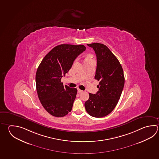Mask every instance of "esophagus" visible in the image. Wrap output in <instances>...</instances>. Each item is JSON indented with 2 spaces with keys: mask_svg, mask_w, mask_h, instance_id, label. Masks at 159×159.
I'll use <instances>...</instances> for the list:
<instances>
[{
  "mask_svg": "<svg viewBox=\"0 0 159 159\" xmlns=\"http://www.w3.org/2000/svg\"><path fill=\"white\" fill-rule=\"evenodd\" d=\"M83 92V90H80V89H78V93H82V92Z\"/></svg>",
  "mask_w": 159,
  "mask_h": 159,
  "instance_id": "esophagus-1",
  "label": "esophagus"
}]
</instances>
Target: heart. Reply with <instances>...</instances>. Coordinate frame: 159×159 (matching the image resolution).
Wrapping results in <instances>:
<instances>
[{"instance_id": "heart-1", "label": "heart", "mask_w": 159, "mask_h": 159, "mask_svg": "<svg viewBox=\"0 0 159 159\" xmlns=\"http://www.w3.org/2000/svg\"><path fill=\"white\" fill-rule=\"evenodd\" d=\"M92 55H90V54H89V55H88L87 57H86V58H85V60H90V59H92Z\"/></svg>"}]
</instances>
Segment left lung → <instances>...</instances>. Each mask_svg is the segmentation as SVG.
<instances>
[{"label":"left lung","instance_id":"1","mask_svg":"<svg viewBox=\"0 0 159 159\" xmlns=\"http://www.w3.org/2000/svg\"><path fill=\"white\" fill-rule=\"evenodd\" d=\"M93 48L97 57L95 79L99 81L96 94L89 93L85 107L90 116L103 117L117 105L124 86V75L119 60L106 45L98 43L87 44Z\"/></svg>","mask_w":159,"mask_h":159}]
</instances>
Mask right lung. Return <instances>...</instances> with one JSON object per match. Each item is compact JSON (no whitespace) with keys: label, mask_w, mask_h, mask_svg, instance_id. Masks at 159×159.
I'll list each match as a JSON object with an SVG mask.
<instances>
[{"label":"right lung","mask_w":159,"mask_h":159,"mask_svg":"<svg viewBox=\"0 0 159 159\" xmlns=\"http://www.w3.org/2000/svg\"><path fill=\"white\" fill-rule=\"evenodd\" d=\"M85 49L84 45H57L39 65L35 76L38 96L43 107L52 116L63 117L71 111L78 90L63 87L61 80Z\"/></svg>","instance_id":"add662e5"}]
</instances>
